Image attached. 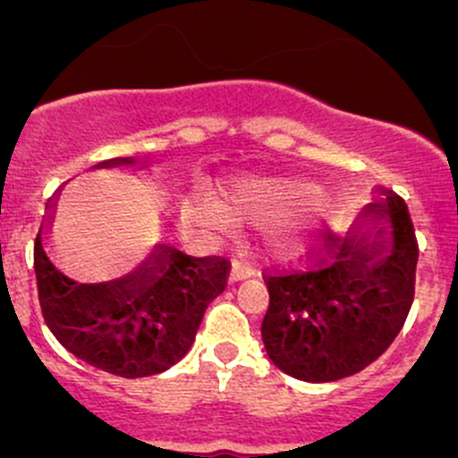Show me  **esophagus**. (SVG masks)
Returning a JSON list of instances; mask_svg holds the SVG:
<instances>
[{"instance_id": "34e87169", "label": "esophagus", "mask_w": 458, "mask_h": 458, "mask_svg": "<svg viewBox=\"0 0 458 458\" xmlns=\"http://www.w3.org/2000/svg\"><path fill=\"white\" fill-rule=\"evenodd\" d=\"M253 274H256V267H253L251 258L240 256L238 260L233 262V267H231V276H229V280H231V283H238V280H247V278H251Z\"/></svg>"}]
</instances>
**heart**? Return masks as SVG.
<instances>
[{"mask_svg":"<svg viewBox=\"0 0 458 458\" xmlns=\"http://www.w3.org/2000/svg\"><path fill=\"white\" fill-rule=\"evenodd\" d=\"M284 200H287L284 189L253 187L244 191V196L238 200V207L256 216L262 223H271V220H278L284 214Z\"/></svg>","mask_w":458,"mask_h":458,"instance_id":"b5f03b06","label":"heart"}]
</instances>
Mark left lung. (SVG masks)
Here are the masks:
<instances>
[{
  "instance_id": "1",
  "label": "left lung",
  "mask_w": 458,
  "mask_h": 458,
  "mask_svg": "<svg viewBox=\"0 0 458 458\" xmlns=\"http://www.w3.org/2000/svg\"><path fill=\"white\" fill-rule=\"evenodd\" d=\"M377 240L347 238L302 271H267L262 343L276 368L327 383L368 368L394 343L414 301L419 242L405 200L387 191L363 211ZM386 225H383L382 223Z\"/></svg>"
}]
</instances>
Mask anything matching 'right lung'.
<instances>
[{
	"mask_svg": "<svg viewBox=\"0 0 458 458\" xmlns=\"http://www.w3.org/2000/svg\"><path fill=\"white\" fill-rule=\"evenodd\" d=\"M117 157L98 166H129ZM227 258H193L160 244L133 274L81 284L62 274L35 238V276L42 316L62 347L84 363L122 378L160 374L196 341L207 307L225 292Z\"/></svg>",
	"mask_w": 458,
	"mask_h": 458,
	"instance_id": "right-lung-1",
	"label": "right lung"
}]
</instances>
